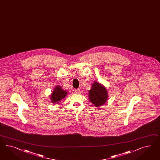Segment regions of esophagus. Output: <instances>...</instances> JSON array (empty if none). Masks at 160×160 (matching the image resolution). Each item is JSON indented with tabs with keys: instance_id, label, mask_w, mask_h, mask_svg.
Returning a JSON list of instances; mask_svg holds the SVG:
<instances>
[{
	"instance_id": "1",
	"label": "esophagus",
	"mask_w": 160,
	"mask_h": 160,
	"mask_svg": "<svg viewBox=\"0 0 160 160\" xmlns=\"http://www.w3.org/2000/svg\"><path fill=\"white\" fill-rule=\"evenodd\" d=\"M75 92H76V93H80V88H78V89H76V90H75Z\"/></svg>"
}]
</instances>
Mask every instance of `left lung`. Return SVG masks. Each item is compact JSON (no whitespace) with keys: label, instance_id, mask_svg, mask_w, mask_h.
<instances>
[{"label":"left lung","instance_id":"obj_1","mask_svg":"<svg viewBox=\"0 0 160 160\" xmlns=\"http://www.w3.org/2000/svg\"><path fill=\"white\" fill-rule=\"evenodd\" d=\"M89 92V99L91 102L98 107L105 104L107 101L108 94L106 88L99 82H95Z\"/></svg>","mask_w":160,"mask_h":160}]
</instances>
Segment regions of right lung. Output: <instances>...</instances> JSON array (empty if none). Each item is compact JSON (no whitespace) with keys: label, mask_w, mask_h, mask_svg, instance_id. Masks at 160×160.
<instances>
[{"label":"right lung","mask_w":160,"mask_h":160,"mask_svg":"<svg viewBox=\"0 0 160 160\" xmlns=\"http://www.w3.org/2000/svg\"><path fill=\"white\" fill-rule=\"evenodd\" d=\"M67 92L61 88L60 86H57L52 92L51 95V99L53 103H58L63 98H65L67 95Z\"/></svg>","instance_id":"add662e5"}]
</instances>
